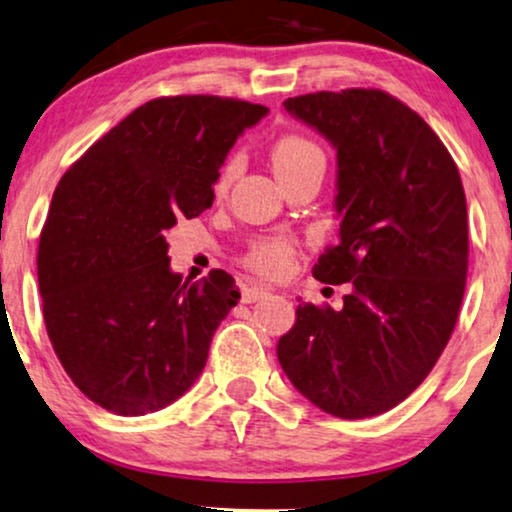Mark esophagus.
Instances as JSON below:
<instances>
[{
	"instance_id": "obj_1",
	"label": "esophagus",
	"mask_w": 512,
	"mask_h": 512,
	"mask_svg": "<svg viewBox=\"0 0 512 512\" xmlns=\"http://www.w3.org/2000/svg\"><path fill=\"white\" fill-rule=\"evenodd\" d=\"M268 296H270V291L263 289V286H249V289H244L242 300L244 303H258V300H263Z\"/></svg>"
}]
</instances>
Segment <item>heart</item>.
Here are the masks:
<instances>
[{"label":"heart","instance_id":"heart-1","mask_svg":"<svg viewBox=\"0 0 512 512\" xmlns=\"http://www.w3.org/2000/svg\"><path fill=\"white\" fill-rule=\"evenodd\" d=\"M326 156L317 142L303 135H284L279 137L275 146H272V167H275L279 179H291L293 174L310 170V167H324ZM240 160L235 156L223 163L219 177H216V191L223 193L233 184ZM298 244L289 235H265L258 237L249 244L247 254H244L242 263L247 265L251 272L261 277H282L289 272V268L296 261Z\"/></svg>","mask_w":512,"mask_h":512}]
</instances>
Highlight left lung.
Masks as SVG:
<instances>
[{"label": "left lung", "instance_id": "8db88e82", "mask_svg": "<svg viewBox=\"0 0 512 512\" xmlns=\"http://www.w3.org/2000/svg\"><path fill=\"white\" fill-rule=\"evenodd\" d=\"M284 107L338 149L340 242L312 275L349 282L352 293L342 310L300 303L279 363L328 415H380L424 382L457 326L468 272L457 163L429 123L384 90H319Z\"/></svg>", "mask_w": 512, "mask_h": 512}]
</instances>
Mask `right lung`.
Instances as JSON below:
<instances>
[{
  "instance_id": "right-lung-1",
  "label": "right lung",
  "mask_w": 512,
  "mask_h": 512,
  "mask_svg": "<svg viewBox=\"0 0 512 512\" xmlns=\"http://www.w3.org/2000/svg\"><path fill=\"white\" fill-rule=\"evenodd\" d=\"M265 114L235 97H156L60 179L39 237L41 310L65 373L100 408L156 412L205 368L240 291L226 270L181 282L167 233L212 207L228 151Z\"/></svg>"
}]
</instances>
